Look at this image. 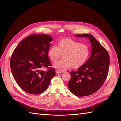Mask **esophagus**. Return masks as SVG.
I'll return each instance as SVG.
<instances>
[{"instance_id":"esophagus-1","label":"esophagus","mask_w":121,"mask_h":121,"mask_svg":"<svg viewBox=\"0 0 121 121\" xmlns=\"http://www.w3.org/2000/svg\"><path fill=\"white\" fill-rule=\"evenodd\" d=\"M63 73L62 71H58V70H56V73L57 74L60 73Z\"/></svg>"}]
</instances>
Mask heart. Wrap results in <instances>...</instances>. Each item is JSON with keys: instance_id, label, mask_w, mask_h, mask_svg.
I'll use <instances>...</instances> for the list:
<instances>
[{"instance_id": "heart-1", "label": "heart", "mask_w": 121, "mask_h": 121, "mask_svg": "<svg viewBox=\"0 0 121 121\" xmlns=\"http://www.w3.org/2000/svg\"><path fill=\"white\" fill-rule=\"evenodd\" d=\"M63 55V60L53 64L54 68L62 71L71 68L79 69L83 66L90 55V49L87 45L70 38L61 39L58 46L48 49V55L53 62L57 61Z\"/></svg>"}]
</instances>
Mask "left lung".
<instances>
[{"label":"left lung","mask_w":121,"mask_h":121,"mask_svg":"<svg viewBox=\"0 0 121 121\" xmlns=\"http://www.w3.org/2000/svg\"><path fill=\"white\" fill-rule=\"evenodd\" d=\"M78 37H88L91 43V55L85 64L77 72H70L68 83L70 91L78 97L87 96L99 90L108 73L109 55L107 50L91 34H77Z\"/></svg>","instance_id":"1"}]
</instances>
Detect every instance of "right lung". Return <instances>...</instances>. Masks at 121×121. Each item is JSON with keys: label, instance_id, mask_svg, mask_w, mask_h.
Wrapping results in <instances>:
<instances>
[{"label": "right lung", "instance_id": "add662e5", "mask_svg": "<svg viewBox=\"0 0 121 121\" xmlns=\"http://www.w3.org/2000/svg\"><path fill=\"white\" fill-rule=\"evenodd\" d=\"M53 38L46 34L31 35L19 43L13 52L10 67L17 84L26 93L38 95L45 91L55 75L48 55ZM43 67L47 71H42Z\"/></svg>", "mask_w": 121, "mask_h": 121}]
</instances>
